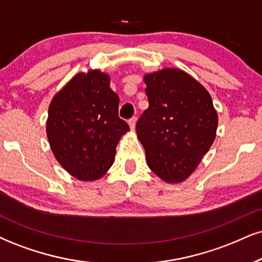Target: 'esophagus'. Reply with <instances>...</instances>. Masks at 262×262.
<instances>
[{
  "instance_id": "obj_1",
  "label": "esophagus",
  "mask_w": 262,
  "mask_h": 262,
  "mask_svg": "<svg viewBox=\"0 0 262 262\" xmlns=\"http://www.w3.org/2000/svg\"><path fill=\"white\" fill-rule=\"evenodd\" d=\"M136 121H137L136 116H134V118H131L130 120H128V125H130L131 130H135V126H136Z\"/></svg>"
}]
</instances>
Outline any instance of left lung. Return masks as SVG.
Instances as JSON below:
<instances>
[{"mask_svg": "<svg viewBox=\"0 0 262 262\" xmlns=\"http://www.w3.org/2000/svg\"><path fill=\"white\" fill-rule=\"evenodd\" d=\"M149 106L136 125L149 169L167 183L188 179L208 153L217 113L205 87L175 68L144 75Z\"/></svg>", "mask_w": 262, "mask_h": 262, "instance_id": "obj_1", "label": "left lung"}]
</instances>
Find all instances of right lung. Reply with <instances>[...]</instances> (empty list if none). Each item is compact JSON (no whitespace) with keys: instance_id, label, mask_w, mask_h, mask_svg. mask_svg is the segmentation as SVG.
Returning <instances> with one entry per match:
<instances>
[{"instance_id":"1","label":"right lung","mask_w":262,"mask_h":262,"mask_svg":"<svg viewBox=\"0 0 262 262\" xmlns=\"http://www.w3.org/2000/svg\"><path fill=\"white\" fill-rule=\"evenodd\" d=\"M101 70L79 73L53 97L47 138L58 163L80 181H96L115 159V148L130 127L119 118V96Z\"/></svg>"}]
</instances>
